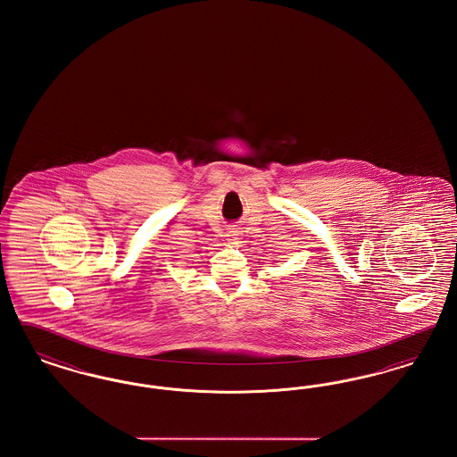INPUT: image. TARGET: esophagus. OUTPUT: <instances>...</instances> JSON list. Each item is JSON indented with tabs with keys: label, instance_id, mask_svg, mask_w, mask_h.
Returning <instances> with one entry per match:
<instances>
[{
	"label": "esophagus",
	"instance_id": "obj_1",
	"mask_svg": "<svg viewBox=\"0 0 457 457\" xmlns=\"http://www.w3.org/2000/svg\"><path fill=\"white\" fill-rule=\"evenodd\" d=\"M239 235H241V233H239L238 229H231L228 237H229V239H231V241H238Z\"/></svg>",
	"mask_w": 457,
	"mask_h": 457
}]
</instances>
